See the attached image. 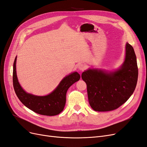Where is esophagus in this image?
Instances as JSON below:
<instances>
[{
	"mask_svg": "<svg viewBox=\"0 0 147 147\" xmlns=\"http://www.w3.org/2000/svg\"><path fill=\"white\" fill-rule=\"evenodd\" d=\"M78 69H79V70H80L83 71V70L86 69V65L84 64H80L78 65Z\"/></svg>",
	"mask_w": 147,
	"mask_h": 147,
	"instance_id": "obj_1",
	"label": "esophagus"
}]
</instances>
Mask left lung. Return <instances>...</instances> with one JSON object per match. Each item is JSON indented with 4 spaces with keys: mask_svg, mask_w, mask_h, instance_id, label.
I'll return each mask as SVG.
<instances>
[{
    "mask_svg": "<svg viewBox=\"0 0 147 147\" xmlns=\"http://www.w3.org/2000/svg\"><path fill=\"white\" fill-rule=\"evenodd\" d=\"M87 85L88 101L97 112L119 107L134 92L138 79V67L134 48L126 45V57L121 67L113 72L89 69L82 74Z\"/></svg>",
    "mask_w": 147,
    "mask_h": 147,
    "instance_id": "8db88e82",
    "label": "left lung"
}]
</instances>
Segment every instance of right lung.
<instances>
[{
	"label": "right lung",
	"mask_w": 147,
	"mask_h": 147,
	"mask_svg": "<svg viewBox=\"0 0 147 147\" xmlns=\"http://www.w3.org/2000/svg\"><path fill=\"white\" fill-rule=\"evenodd\" d=\"M16 57L13 63V84L17 97L26 107L40 115L55 116L63 110L66 101V92L70 86L80 78L77 72L63 78L51 94L45 96H37L25 92L18 81L16 72Z\"/></svg>",
	"instance_id": "add662e5"
}]
</instances>
